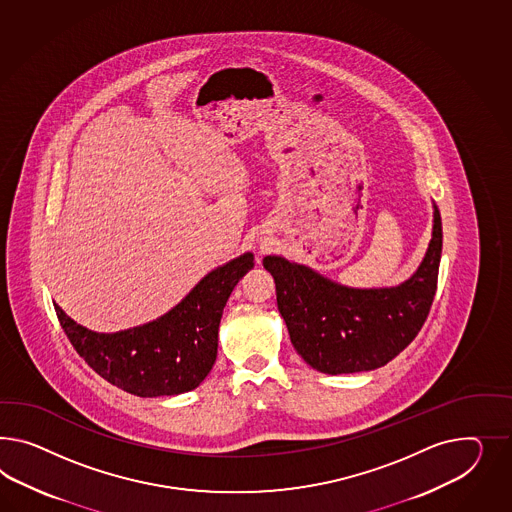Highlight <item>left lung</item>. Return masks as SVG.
Listing matches in <instances>:
<instances>
[{
    "label": "left lung",
    "instance_id": "obj_1",
    "mask_svg": "<svg viewBox=\"0 0 512 512\" xmlns=\"http://www.w3.org/2000/svg\"><path fill=\"white\" fill-rule=\"evenodd\" d=\"M442 257V218L434 205L429 248L414 276L397 287L352 289L304 264L264 257L276 281L277 309L296 352L326 374L373 371L399 356L429 317Z\"/></svg>",
    "mask_w": 512,
    "mask_h": 512
}]
</instances>
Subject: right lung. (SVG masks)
<instances>
[{"label":"right lung","instance_id":"add662e5","mask_svg":"<svg viewBox=\"0 0 512 512\" xmlns=\"http://www.w3.org/2000/svg\"><path fill=\"white\" fill-rule=\"evenodd\" d=\"M251 268L253 253H244L203 277L164 317L123 332H91L54 307L76 352L104 380L138 397L180 395L210 373L223 307Z\"/></svg>","mask_w":512,"mask_h":512}]
</instances>
